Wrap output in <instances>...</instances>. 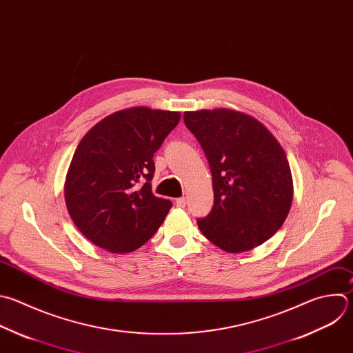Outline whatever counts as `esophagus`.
<instances>
[{
  "instance_id": "obj_1",
  "label": "esophagus",
  "mask_w": 353,
  "mask_h": 353,
  "mask_svg": "<svg viewBox=\"0 0 353 353\" xmlns=\"http://www.w3.org/2000/svg\"><path fill=\"white\" fill-rule=\"evenodd\" d=\"M185 203H187L185 196H181V198H177V199H176V205H177V206H180V208H184V206H185Z\"/></svg>"
}]
</instances>
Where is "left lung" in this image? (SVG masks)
I'll list each match as a JSON object with an SVG mask.
<instances>
[{
  "instance_id": "obj_1",
  "label": "left lung",
  "mask_w": 353,
  "mask_h": 353,
  "mask_svg": "<svg viewBox=\"0 0 353 353\" xmlns=\"http://www.w3.org/2000/svg\"><path fill=\"white\" fill-rule=\"evenodd\" d=\"M212 173L214 203L198 219L203 236L220 250L250 251L279 231L292 203L287 155L255 117L231 109L184 112Z\"/></svg>"
}]
</instances>
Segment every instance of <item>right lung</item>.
Masks as SVG:
<instances>
[{"mask_svg": "<svg viewBox=\"0 0 353 353\" xmlns=\"http://www.w3.org/2000/svg\"><path fill=\"white\" fill-rule=\"evenodd\" d=\"M180 112L136 106L97 123L79 143L66 181L68 212L92 244L112 254L144 245L172 208L152 194L154 154Z\"/></svg>", "mask_w": 353, "mask_h": 353, "instance_id": "right-lung-1", "label": "right lung"}]
</instances>
